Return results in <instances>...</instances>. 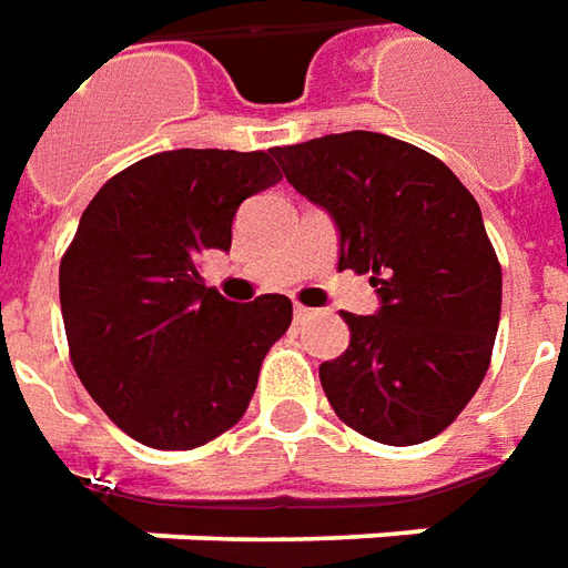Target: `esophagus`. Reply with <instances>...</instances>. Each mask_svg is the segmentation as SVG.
Segmentation results:
<instances>
[{"label": "esophagus", "mask_w": 568, "mask_h": 568, "mask_svg": "<svg viewBox=\"0 0 568 568\" xmlns=\"http://www.w3.org/2000/svg\"><path fill=\"white\" fill-rule=\"evenodd\" d=\"M311 316H314V311H311V307H301V304H295V320H298V323L311 320Z\"/></svg>", "instance_id": "1"}]
</instances>
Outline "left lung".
Wrapping results in <instances>:
<instances>
[{
  "instance_id": "8db88e82",
  "label": "left lung",
  "mask_w": 568,
  "mask_h": 568,
  "mask_svg": "<svg viewBox=\"0 0 568 568\" xmlns=\"http://www.w3.org/2000/svg\"><path fill=\"white\" fill-rule=\"evenodd\" d=\"M285 180L342 233L338 270L369 273L376 316L342 314L351 345L320 364L335 416L382 445L445 432L488 373L500 261L478 202L435 154L385 133L276 145Z\"/></svg>"
}]
</instances>
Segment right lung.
Returning <instances> with one entry per match:
<instances>
[{
  "instance_id": "1",
  "label": "right lung",
  "mask_w": 568,
  "mask_h": 568,
  "mask_svg": "<svg viewBox=\"0 0 568 568\" xmlns=\"http://www.w3.org/2000/svg\"><path fill=\"white\" fill-rule=\"evenodd\" d=\"M270 152L176 149L114 173L58 270L77 376L130 438L192 450L233 429L292 323V301L233 304L199 257L230 248L239 204L280 183Z\"/></svg>"
}]
</instances>
